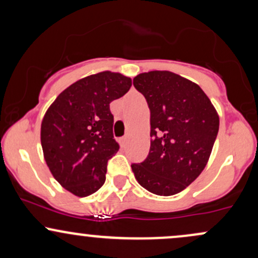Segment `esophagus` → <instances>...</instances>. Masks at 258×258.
Returning a JSON list of instances; mask_svg holds the SVG:
<instances>
[{"label": "esophagus", "mask_w": 258, "mask_h": 258, "mask_svg": "<svg viewBox=\"0 0 258 258\" xmlns=\"http://www.w3.org/2000/svg\"><path fill=\"white\" fill-rule=\"evenodd\" d=\"M126 143H127V137H126V136H125V137H121V138H120V144H121V147H125Z\"/></svg>", "instance_id": "1"}]
</instances>
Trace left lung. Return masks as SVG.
I'll return each mask as SVG.
<instances>
[{"mask_svg":"<svg viewBox=\"0 0 258 258\" xmlns=\"http://www.w3.org/2000/svg\"><path fill=\"white\" fill-rule=\"evenodd\" d=\"M133 86L150 110V149L132 164L136 179L150 193L174 195L201 173L214 147L220 119L205 92L171 72H149Z\"/></svg>","mask_w":258,"mask_h":258,"instance_id":"obj_1","label":"left lung"}]
</instances>
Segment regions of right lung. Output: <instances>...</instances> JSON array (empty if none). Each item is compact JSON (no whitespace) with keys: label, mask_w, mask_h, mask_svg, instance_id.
<instances>
[{"label":"right lung","mask_w":258,"mask_h":258,"mask_svg":"<svg viewBox=\"0 0 258 258\" xmlns=\"http://www.w3.org/2000/svg\"><path fill=\"white\" fill-rule=\"evenodd\" d=\"M131 85L117 73L87 76L61 92L47 110L41 125L44 160L70 193L84 198L104 184L106 165L120 148L110 103Z\"/></svg>","instance_id":"right-lung-1"}]
</instances>
